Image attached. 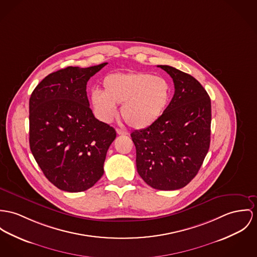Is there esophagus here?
Wrapping results in <instances>:
<instances>
[{"label": "esophagus", "instance_id": "obj_1", "mask_svg": "<svg viewBox=\"0 0 257 257\" xmlns=\"http://www.w3.org/2000/svg\"><path fill=\"white\" fill-rule=\"evenodd\" d=\"M116 133L118 135H127L128 134L125 130H122V129H116Z\"/></svg>", "mask_w": 257, "mask_h": 257}]
</instances>
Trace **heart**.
<instances>
[{"label": "heart", "mask_w": 257, "mask_h": 257, "mask_svg": "<svg viewBox=\"0 0 257 257\" xmlns=\"http://www.w3.org/2000/svg\"><path fill=\"white\" fill-rule=\"evenodd\" d=\"M170 84L162 76L147 72L113 73L102 80V92L94 90L91 102L99 120L109 122L116 114V104L124 121L144 129L164 112L170 99Z\"/></svg>", "instance_id": "1"}]
</instances>
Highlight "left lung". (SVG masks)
<instances>
[{
	"instance_id": "8db88e82",
	"label": "left lung",
	"mask_w": 257,
	"mask_h": 257,
	"mask_svg": "<svg viewBox=\"0 0 257 257\" xmlns=\"http://www.w3.org/2000/svg\"><path fill=\"white\" fill-rule=\"evenodd\" d=\"M174 82V96L153 125L131 133L139 175L152 188L178 190L196 175L210 145L211 101L198 80L158 65Z\"/></svg>"
}]
</instances>
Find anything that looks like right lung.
<instances>
[{
  "instance_id": "1",
  "label": "right lung",
  "mask_w": 257,
  "mask_h": 257,
  "mask_svg": "<svg viewBox=\"0 0 257 257\" xmlns=\"http://www.w3.org/2000/svg\"><path fill=\"white\" fill-rule=\"evenodd\" d=\"M107 62L68 66L46 76L29 99V144L46 178L59 190L78 193L103 174L115 130L96 118L86 85Z\"/></svg>"
}]
</instances>
